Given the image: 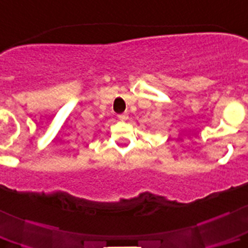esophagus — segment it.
<instances>
[{"label":"esophagus","mask_w":248,"mask_h":248,"mask_svg":"<svg viewBox=\"0 0 248 248\" xmlns=\"http://www.w3.org/2000/svg\"><path fill=\"white\" fill-rule=\"evenodd\" d=\"M117 117L119 121H126V119L129 118V115H127L126 112H124V113H121V115H118Z\"/></svg>","instance_id":"esophagus-1"}]
</instances>
